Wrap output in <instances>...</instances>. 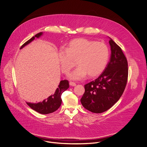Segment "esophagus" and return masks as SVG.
Instances as JSON below:
<instances>
[{"mask_svg": "<svg viewBox=\"0 0 147 147\" xmlns=\"http://www.w3.org/2000/svg\"><path fill=\"white\" fill-rule=\"evenodd\" d=\"M69 84H70V86H76V84L74 82H70L69 83Z\"/></svg>", "mask_w": 147, "mask_h": 147, "instance_id": "obj_1", "label": "esophagus"}]
</instances>
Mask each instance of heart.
I'll use <instances>...</instances> for the list:
<instances>
[{"mask_svg":"<svg viewBox=\"0 0 147 147\" xmlns=\"http://www.w3.org/2000/svg\"><path fill=\"white\" fill-rule=\"evenodd\" d=\"M110 57V50L102 42L78 38L71 40L65 51L60 50L59 60L61 71L67 74L75 63L78 65L69 74L74 80H80L87 74L90 77L100 75L105 70Z\"/></svg>","mask_w":147,"mask_h":147,"instance_id":"1","label":"heart"}]
</instances>
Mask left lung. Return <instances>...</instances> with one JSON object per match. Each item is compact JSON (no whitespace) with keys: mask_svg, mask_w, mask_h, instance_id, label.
I'll use <instances>...</instances> for the list:
<instances>
[{"mask_svg":"<svg viewBox=\"0 0 147 147\" xmlns=\"http://www.w3.org/2000/svg\"><path fill=\"white\" fill-rule=\"evenodd\" d=\"M111 56L102 73L84 86L80 101L84 107L94 113H101L113 107L121 97L128 78V63L124 53L110 38Z\"/></svg>","mask_w":147,"mask_h":147,"instance_id":"8db88e82","label":"left lung"}]
</instances>
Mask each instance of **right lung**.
Instances as JSON below:
<instances>
[{
	"label": "right lung",
	"mask_w": 147,
	"mask_h": 147,
	"mask_svg": "<svg viewBox=\"0 0 147 147\" xmlns=\"http://www.w3.org/2000/svg\"><path fill=\"white\" fill-rule=\"evenodd\" d=\"M43 35V32H40L36 34L34 36L32 37L28 41L24 43L20 47V49L23 48L26 45H28L34 40L35 37L39 38ZM69 87V83L67 80L60 81L58 88L55 91L53 94L49 96L47 99L44 100L42 102H39L37 103H31L26 102L27 104L30 107L36 112L42 114H48L56 111L60 107L61 104V94Z\"/></svg>",
	"instance_id": "add662e5"
}]
</instances>
